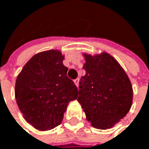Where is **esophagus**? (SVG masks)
Masks as SVG:
<instances>
[{
    "mask_svg": "<svg viewBox=\"0 0 149 149\" xmlns=\"http://www.w3.org/2000/svg\"><path fill=\"white\" fill-rule=\"evenodd\" d=\"M74 83L76 85V87H78V85H79V79H75V80L74 81Z\"/></svg>",
    "mask_w": 149,
    "mask_h": 149,
    "instance_id": "esophagus-1",
    "label": "esophagus"
}]
</instances>
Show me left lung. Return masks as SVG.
Returning <instances> with one entry per match:
<instances>
[{
	"label": "left lung",
	"mask_w": 149,
	"mask_h": 149,
	"mask_svg": "<svg viewBox=\"0 0 149 149\" xmlns=\"http://www.w3.org/2000/svg\"><path fill=\"white\" fill-rule=\"evenodd\" d=\"M86 74L80 81L77 101L91 126L113 127L130 110L133 103L131 81L120 63L107 52L82 53Z\"/></svg>",
	"instance_id": "obj_1"
}]
</instances>
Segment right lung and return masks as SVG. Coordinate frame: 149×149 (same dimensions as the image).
Masks as SVG:
<instances>
[{
    "mask_svg": "<svg viewBox=\"0 0 149 149\" xmlns=\"http://www.w3.org/2000/svg\"><path fill=\"white\" fill-rule=\"evenodd\" d=\"M64 57L58 49L37 53L16 78L15 95L19 109L27 122L39 131L60 125L69 102L77 99L79 92L67 77Z\"/></svg>",
    "mask_w": 149,
    "mask_h": 149,
    "instance_id": "right-lung-1",
    "label": "right lung"
}]
</instances>
